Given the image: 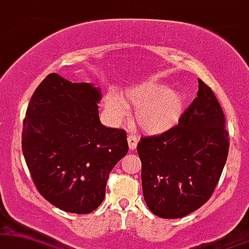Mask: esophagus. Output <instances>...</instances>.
<instances>
[{"label": "esophagus", "mask_w": 249, "mask_h": 249, "mask_svg": "<svg viewBox=\"0 0 249 249\" xmlns=\"http://www.w3.org/2000/svg\"><path fill=\"white\" fill-rule=\"evenodd\" d=\"M127 142H128V147H130L131 149L133 150V149H135V148H137L139 140H138V138L134 137V135H128V137H127Z\"/></svg>", "instance_id": "obj_1"}]
</instances>
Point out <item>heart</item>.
Returning a JSON list of instances; mask_svg holds the SVG:
<instances>
[{"label":"heart","mask_w":249,"mask_h":249,"mask_svg":"<svg viewBox=\"0 0 249 249\" xmlns=\"http://www.w3.org/2000/svg\"><path fill=\"white\" fill-rule=\"evenodd\" d=\"M106 106L118 119L124 118L126 109H134L137 126L148 134H160L174 127L180 119L184 99L177 90L149 79L127 88L119 96L109 94Z\"/></svg>","instance_id":"1"}]
</instances>
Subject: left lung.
<instances>
[{
    "mask_svg": "<svg viewBox=\"0 0 249 249\" xmlns=\"http://www.w3.org/2000/svg\"><path fill=\"white\" fill-rule=\"evenodd\" d=\"M178 124L141 137L137 152L148 208L162 218H181L207 202L229 154L225 116L213 89L201 79Z\"/></svg>",
    "mask_w": 249,
    "mask_h": 249,
    "instance_id": "1",
    "label": "left lung"
}]
</instances>
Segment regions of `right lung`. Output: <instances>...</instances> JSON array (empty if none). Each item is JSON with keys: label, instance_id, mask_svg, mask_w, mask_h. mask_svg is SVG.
Segmentation results:
<instances>
[{"label": "right lung", "instance_id": "add662e5", "mask_svg": "<svg viewBox=\"0 0 249 249\" xmlns=\"http://www.w3.org/2000/svg\"><path fill=\"white\" fill-rule=\"evenodd\" d=\"M101 92L57 73L41 81L23 122L21 148L31 177L53 206L88 213L102 203L110 172L126 155V132L103 126Z\"/></svg>", "mask_w": 249, "mask_h": 249}]
</instances>
